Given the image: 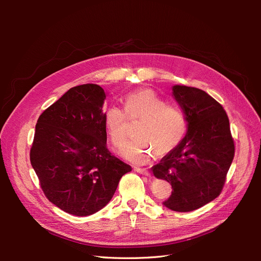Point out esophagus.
I'll use <instances>...</instances> for the list:
<instances>
[{"label":"esophagus","instance_id":"esophagus-1","mask_svg":"<svg viewBox=\"0 0 261 261\" xmlns=\"http://www.w3.org/2000/svg\"><path fill=\"white\" fill-rule=\"evenodd\" d=\"M135 171H138L139 173L144 174V175H147V176L150 175V172H149L147 169H145V168H135Z\"/></svg>","mask_w":261,"mask_h":261}]
</instances>
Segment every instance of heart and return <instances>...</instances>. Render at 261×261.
I'll return each instance as SVG.
<instances>
[{"label":"heart","mask_w":261,"mask_h":261,"mask_svg":"<svg viewBox=\"0 0 261 261\" xmlns=\"http://www.w3.org/2000/svg\"><path fill=\"white\" fill-rule=\"evenodd\" d=\"M123 109L110 106L103 113V125L112 144L120 148L127 141L128 120H141L138 126L140 138L128 143L121 155L128 161L146 164L158 151L165 154L180 145L187 130V119L183 109L167 102L152 89H142L127 94Z\"/></svg>","instance_id":"obj_1"}]
</instances>
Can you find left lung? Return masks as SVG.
Instances as JSON below:
<instances>
[{
    "label": "left lung",
    "instance_id": "left-lung-1",
    "mask_svg": "<svg viewBox=\"0 0 261 261\" xmlns=\"http://www.w3.org/2000/svg\"><path fill=\"white\" fill-rule=\"evenodd\" d=\"M172 94L185 113L187 133L152 171L158 179L171 184V196L164 205L185 213L221 194L235 144L225 110L211 95L186 86H173Z\"/></svg>",
    "mask_w": 261,
    "mask_h": 261
}]
</instances>
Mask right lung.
<instances>
[{
  "mask_svg": "<svg viewBox=\"0 0 261 261\" xmlns=\"http://www.w3.org/2000/svg\"><path fill=\"white\" fill-rule=\"evenodd\" d=\"M103 89L74 87L38 118L31 163L45 197L75 216L97 213L112 199L120 177L132 170L109 151Z\"/></svg>",
  "mask_w": 261,
  "mask_h": 261,
  "instance_id": "1",
  "label": "right lung"
}]
</instances>
